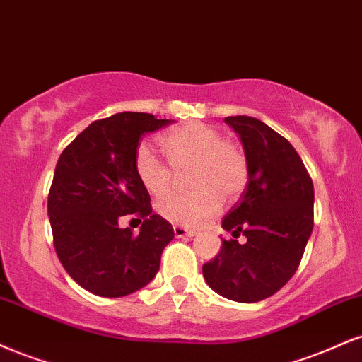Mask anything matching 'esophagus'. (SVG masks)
<instances>
[{
  "mask_svg": "<svg viewBox=\"0 0 362 362\" xmlns=\"http://www.w3.org/2000/svg\"><path fill=\"white\" fill-rule=\"evenodd\" d=\"M173 234H175V238H192L195 236V230L187 229L184 226H173Z\"/></svg>",
  "mask_w": 362,
  "mask_h": 362,
  "instance_id": "esophagus-1",
  "label": "esophagus"
}]
</instances>
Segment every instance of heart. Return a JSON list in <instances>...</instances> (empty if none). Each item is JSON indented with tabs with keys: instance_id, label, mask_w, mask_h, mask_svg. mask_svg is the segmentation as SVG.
<instances>
[{
	"instance_id": "heart-1",
	"label": "heart",
	"mask_w": 362,
	"mask_h": 362,
	"mask_svg": "<svg viewBox=\"0 0 362 362\" xmlns=\"http://www.w3.org/2000/svg\"><path fill=\"white\" fill-rule=\"evenodd\" d=\"M165 156L175 172L190 168L189 185L194 192L172 194L156 204V212L168 223L197 228L245 192L250 178L246 153L236 143L223 138L214 126L189 121L160 138ZM134 173L148 194H167L173 172L148 146L134 153Z\"/></svg>"
}]
</instances>
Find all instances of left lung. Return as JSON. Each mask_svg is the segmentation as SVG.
Returning a JSON list of instances; mask_svg holds the SVG:
<instances>
[{
  "instance_id": "1",
  "label": "left lung",
  "mask_w": 362,
  "mask_h": 362,
  "mask_svg": "<svg viewBox=\"0 0 362 362\" xmlns=\"http://www.w3.org/2000/svg\"><path fill=\"white\" fill-rule=\"evenodd\" d=\"M224 121L241 138L250 178L223 221L234 239H223L202 273L216 293L252 303L272 297L297 272L313 229V184L295 148L275 129L250 116ZM239 232L245 245L237 243Z\"/></svg>"
}]
</instances>
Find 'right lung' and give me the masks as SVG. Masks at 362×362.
Returning a JSON list of instances; mask_svg holds the SVG:
<instances>
[{
  "mask_svg": "<svg viewBox=\"0 0 362 362\" xmlns=\"http://www.w3.org/2000/svg\"><path fill=\"white\" fill-rule=\"evenodd\" d=\"M170 123L148 112H117L87 126L57 162L49 192L54 246L65 272L90 293L124 297L158 273L173 228L151 212L134 153L141 136ZM129 214L144 219L138 235L117 224Z\"/></svg>",
  "mask_w": 362,
  "mask_h": 362,
  "instance_id": "obj_1",
  "label": "right lung"
}]
</instances>
